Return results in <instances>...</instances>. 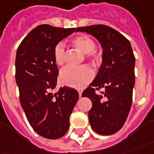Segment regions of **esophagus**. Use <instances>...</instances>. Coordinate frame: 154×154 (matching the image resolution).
I'll use <instances>...</instances> for the list:
<instances>
[{"label":"esophagus","mask_w":154,"mask_h":154,"mask_svg":"<svg viewBox=\"0 0 154 154\" xmlns=\"http://www.w3.org/2000/svg\"><path fill=\"white\" fill-rule=\"evenodd\" d=\"M78 94H79V96L81 97V96H82V91L80 90V89H79V90H78Z\"/></svg>","instance_id":"1"}]
</instances>
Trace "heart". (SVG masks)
Listing matches in <instances>:
<instances>
[{"label": "heart", "instance_id": "obj_1", "mask_svg": "<svg viewBox=\"0 0 154 154\" xmlns=\"http://www.w3.org/2000/svg\"><path fill=\"white\" fill-rule=\"evenodd\" d=\"M73 46L78 51L86 54L88 59L94 62H99L101 59V54L95 51L94 41L86 35H80L73 38L71 40ZM54 59L56 65L63 66L65 63V49L62 44H58L54 50ZM94 71L88 66H82L78 68H66L60 75L61 83L75 88H82L94 78Z\"/></svg>", "mask_w": 154, "mask_h": 154}]
</instances>
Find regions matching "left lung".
I'll return each instance as SVG.
<instances>
[{
	"label": "left lung",
	"instance_id": "left-lung-1",
	"mask_svg": "<svg viewBox=\"0 0 154 154\" xmlns=\"http://www.w3.org/2000/svg\"><path fill=\"white\" fill-rule=\"evenodd\" d=\"M76 32L91 34L103 49L102 63L94 81L82 97L92 101L88 120L96 133L109 136L116 133L125 124L132 102L135 85V56L130 41L121 33L105 25L81 27ZM103 87V95L95 88Z\"/></svg>",
	"mask_w": 154,
	"mask_h": 154
}]
</instances>
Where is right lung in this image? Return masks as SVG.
<instances>
[{
	"instance_id": "1",
	"label": "right lung",
	"mask_w": 154,
	"mask_h": 154,
	"mask_svg": "<svg viewBox=\"0 0 154 154\" xmlns=\"http://www.w3.org/2000/svg\"><path fill=\"white\" fill-rule=\"evenodd\" d=\"M76 29H61L51 25L36 27L23 38L16 55V82L20 103L29 124L38 134L58 139L67 132L70 116L79 94L74 88H60L59 74L54 59L55 47Z\"/></svg>"
}]
</instances>
